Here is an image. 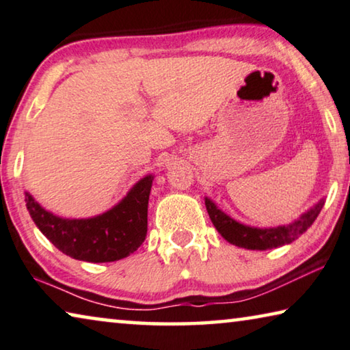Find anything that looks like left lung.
<instances>
[{
  "instance_id": "8db88e82",
  "label": "left lung",
  "mask_w": 350,
  "mask_h": 350,
  "mask_svg": "<svg viewBox=\"0 0 350 350\" xmlns=\"http://www.w3.org/2000/svg\"><path fill=\"white\" fill-rule=\"evenodd\" d=\"M205 205L213 225L230 244L249 250H269L284 244H291L300 234H304L316 217L319 216L321 209L324 206V198H321L314 206H311L294 222L269 228L250 227V225L238 222L236 219L230 217L227 213H224L222 209H219L209 197H205Z\"/></svg>"
}]
</instances>
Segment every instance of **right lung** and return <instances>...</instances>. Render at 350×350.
I'll return each instance as SVG.
<instances>
[{
  "instance_id": "add662e5",
  "label": "right lung",
  "mask_w": 350,
  "mask_h": 350,
  "mask_svg": "<svg viewBox=\"0 0 350 350\" xmlns=\"http://www.w3.org/2000/svg\"><path fill=\"white\" fill-rule=\"evenodd\" d=\"M153 178L144 176L117 205L88 219L59 217L42 208L29 192H25V202L37 228L62 254L79 261L111 262L131 255L145 241Z\"/></svg>"
}]
</instances>
